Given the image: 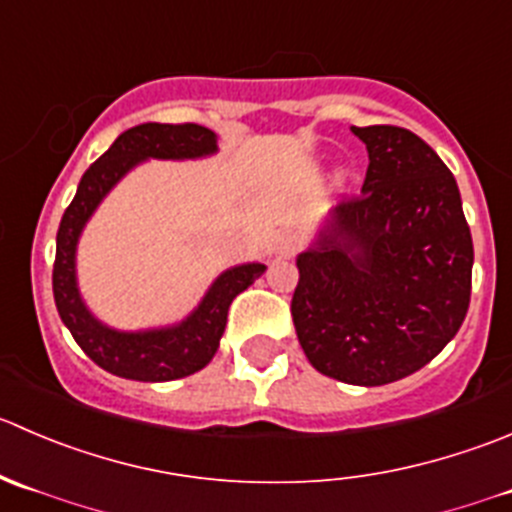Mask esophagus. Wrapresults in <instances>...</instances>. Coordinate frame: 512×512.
I'll return each instance as SVG.
<instances>
[{
	"instance_id": "esophagus-1",
	"label": "esophagus",
	"mask_w": 512,
	"mask_h": 512,
	"mask_svg": "<svg viewBox=\"0 0 512 512\" xmlns=\"http://www.w3.org/2000/svg\"><path fill=\"white\" fill-rule=\"evenodd\" d=\"M298 249H301V236H298L296 231H281V234L276 236L278 256H293Z\"/></svg>"
}]
</instances>
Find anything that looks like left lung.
I'll use <instances>...</instances> for the list:
<instances>
[{
    "mask_svg": "<svg viewBox=\"0 0 512 512\" xmlns=\"http://www.w3.org/2000/svg\"><path fill=\"white\" fill-rule=\"evenodd\" d=\"M368 171L296 258L291 316L318 373L386 386L433 361L470 303L473 239L448 166L413 131L353 126Z\"/></svg>",
    "mask_w": 512,
    "mask_h": 512,
    "instance_id": "1",
    "label": "left lung"
}]
</instances>
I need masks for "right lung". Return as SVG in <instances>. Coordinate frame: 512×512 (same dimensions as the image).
<instances>
[{"label": "right lung", "mask_w": 512, "mask_h": 512, "mask_svg": "<svg viewBox=\"0 0 512 512\" xmlns=\"http://www.w3.org/2000/svg\"><path fill=\"white\" fill-rule=\"evenodd\" d=\"M216 151V134L199 124H139L126 129L79 181L77 196L67 206L57 231L52 288L54 303L64 326L72 331L79 348L104 371L129 381H176L201 371L214 358L226 328L229 306L251 286L266 266L241 263L221 273L204 301L186 321L154 331H114L96 321L84 306L77 288V241L84 224L94 214L111 186L139 161L146 159H199Z\"/></svg>", "instance_id": "add662e5"}]
</instances>
